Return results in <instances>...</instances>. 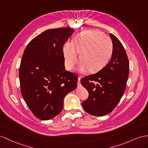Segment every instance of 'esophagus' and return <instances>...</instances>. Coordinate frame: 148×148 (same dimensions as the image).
Returning <instances> with one entry per match:
<instances>
[{
    "instance_id": "obj_1",
    "label": "esophagus",
    "mask_w": 148,
    "mask_h": 148,
    "mask_svg": "<svg viewBox=\"0 0 148 148\" xmlns=\"http://www.w3.org/2000/svg\"><path fill=\"white\" fill-rule=\"evenodd\" d=\"M80 81H81V78L79 77L78 78V80H77V84H78V86H80V84H81Z\"/></svg>"
}]
</instances>
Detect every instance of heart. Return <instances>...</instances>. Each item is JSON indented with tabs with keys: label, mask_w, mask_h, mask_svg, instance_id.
Instances as JSON below:
<instances>
[{
	"label": "heart",
	"mask_w": 148,
	"mask_h": 148,
	"mask_svg": "<svg viewBox=\"0 0 148 148\" xmlns=\"http://www.w3.org/2000/svg\"><path fill=\"white\" fill-rule=\"evenodd\" d=\"M113 49L111 39L97 29H90L79 33L73 42L64 44L62 52L67 69H72L77 64L79 54L82 61L79 69L90 73L99 71L106 65Z\"/></svg>",
	"instance_id": "obj_1"
}]
</instances>
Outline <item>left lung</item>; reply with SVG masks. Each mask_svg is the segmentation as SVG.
<instances>
[{
	"mask_svg": "<svg viewBox=\"0 0 148 148\" xmlns=\"http://www.w3.org/2000/svg\"><path fill=\"white\" fill-rule=\"evenodd\" d=\"M113 49L111 60L98 73L81 79L89 97L82 103L83 108L92 116L110 113L118 104L126 89L130 62L126 51L117 38L109 33Z\"/></svg>",
	"mask_w": 148,
	"mask_h": 148,
	"instance_id": "left-lung-1",
	"label": "left lung"
}]
</instances>
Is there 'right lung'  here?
Segmentation results:
<instances>
[{
    "label": "right lung",
    "instance_id": "right-lung-1",
    "mask_svg": "<svg viewBox=\"0 0 148 148\" xmlns=\"http://www.w3.org/2000/svg\"><path fill=\"white\" fill-rule=\"evenodd\" d=\"M74 30L49 29L30 42L22 56L21 91L34 115L40 120L58 116L64 98L75 89L78 78L65 69L62 47Z\"/></svg>",
    "mask_w": 148,
    "mask_h": 148
}]
</instances>
